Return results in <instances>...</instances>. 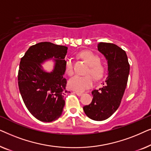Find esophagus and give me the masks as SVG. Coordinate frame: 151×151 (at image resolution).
Instances as JSON below:
<instances>
[{"instance_id":"esophagus-1","label":"esophagus","mask_w":151,"mask_h":151,"mask_svg":"<svg viewBox=\"0 0 151 151\" xmlns=\"http://www.w3.org/2000/svg\"><path fill=\"white\" fill-rule=\"evenodd\" d=\"M73 93H76L78 96H82V94H83L82 93H80V92H77V91H74Z\"/></svg>"}]
</instances>
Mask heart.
Segmentation results:
<instances>
[{
    "label": "heart",
    "mask_w": 151,
    "mask_h": 151,
    "mask_svg": "<svg viewBox=\"0 0 151 151\" xmlns=\"http://www.w3.org/2000/svg\"><path fill=\"white\" fill-rule=\"evenodd\" d=\"M80 57L89 65L87 73H90L96 79H99L104 73V68L100 63V58L98 55L90 51H83L80 53ZM65 71L69 76L73 73V65L70 59L65 61ZM93 79L89 75L76 76L69 80V86L70 88L78 92H84L92 87Z\"/></svg>",
    "instance_id": "heart-1"
}]
</instances>
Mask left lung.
Wrapping results in <instances>:
<instances>
[{"label": "left lung", "mask_w": 151, "mask_h": 151, "mask_svg": "<svg viewBox=\"0 0 151 151\" xmlns=\"http://www.w3.org/2000/svg\"><path fill=\"white\" fill-rule=\"evenodd\" d=\"M98 49L107 60L108 74L103 86L91 92L93 100L83 107L86 116L96 121L110 117L120 105L127 87L130 65L125 51L113 43L100 42Z\"/></svg>", "instance_id": "left-lung-1"}]
</instances>
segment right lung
<instances>
[{
	"mask_svg": "<svg viewBox=\"0 0 151 151\" xmlns=\"http://www.w3.org/2000/svg\"><path fill=\"white\" fill-rule=\"evenodd\" d=\"M67 49L63 45L39 42L31 46L20 60L18 76L20 95L31 114L44 122L58 119L65 105L64 96L67 91L64 74ZM49 59L55 63L51 72L42 66Z\"/></svg>",
	"mask_w": 151,
	"mask_h": 151,
	"instance_id": "obj_1",
	"label": "right lung"
}]
</instances>
